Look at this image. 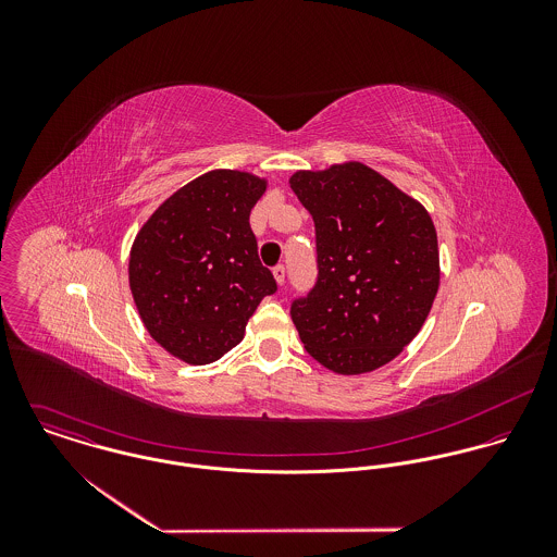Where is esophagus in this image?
Masks as SVG:
<instances>
[{
  "mask_svg": "<svg viewBox=\"0 0 557 557\" xmlns=\"http://www.w3.org/2000/svg\"><path fill=\"white\" fill-rule=\"evenodd\" d=\"M272 274H274L276 283L283 287V285H285V265H276V268L272 270Z\"/></svg>",
  "mask_w": 557,
  "mask_h": 557,
  "instance_id": "esophagus-1",
  "label": "esophagus"
}]
</instances>
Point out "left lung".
I'll list each match as a JSON object with an SVG mask.
<instances>
[{
  "mask_svg": "<svg viewBox=\"0 0 557 557\" xmlns=\"http://www.w3.org/2000/svg\"><path fill=\"white\" fill-rule=\"evenodd\" d=\"M311 212L318 283L292 305L305 349L338 375L371 373L413 341L440 289L435 225L420 201L362 162L296 171Z\"/></svg>",
  "mask_w": 557,
  "mask_h": 557,
  "instance_id": "8db88e82",
  "label": "left lung"
}]
</instances>
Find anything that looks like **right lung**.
<instances>
[{
  "label": "right lung",
  "instance_id": "add662e5",
  "mask_svg": "<svg viewBox=\"0 0 557 557\" xmlns=\"http://www.w3.org/2000/svg\"><path fill=\"white\" fill-rule=\"evenodd\" d=\"M265 188L268 180L248 171H208L164 199L133 242L128 283L139 318L182 362L225 356L276 292L248 223Z\"/></svg>",
  "mask_w": 557,
  "mask_h": 557
}]
</instances>
